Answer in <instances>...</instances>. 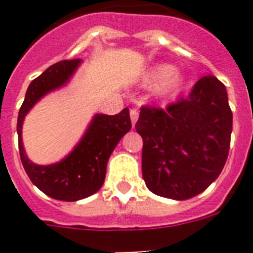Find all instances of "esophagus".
Wrapping results in <instances>:
<instances>
[{
	"instance_id": "obj_1",
	"label": "esophagus",
	"mask_w": 253,
	"mask_h": 253,
	"mask_svg": "<svg viewBox=\"0 0 253 253\" xmlns=\"http://www.w3.org/2000/svg\"><path fill=\"white\" fill-rule=\"evenodd\" d=\"M130 118H131V123H132V126H134L136 121L139 118V111L136 109H131L130 110Z\"/></svg>"
}]
</instances>
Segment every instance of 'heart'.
I'll return each mask as SVG.
<instances>
[{
  "mask_svg": "<svg viewBox=\"0 0 253 253\" xmlns=\"http://www.w3.org/2000/svg\"><path fill=\"white\" fill-rule=\"evenodd\" d=\"M143 84L146 86H155V95L159 98H167L177 94L184 87L185 76L174 71L170 64H159L150 69L143 77Z\"/></svg>",
  "mask_w": 253,
  "mask_h": 253,
  "instance_id": "b5f03b06",
  "label": "heart"
}]
</instances>
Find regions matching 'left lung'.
I'll list each match as a JSON object with an SVG mask.
<instances>
[{
    "label": "left lung",
    "mask_w": 253,
    "mask_h": 253,
    "mask_svg": "<svg viewBox=\"0 0 253 253\" xmlns=\"http://www.w3.org/2000/svg\"><path fill=\"white\" fill-rule=\"evenodd\" d=\"M143 139L142 172L158 196L184 201L222 172L230 150L232 113L216 77L197 81L190 94L167 109L143 106L136 125Z\"/></svg>",
    "instance_id": "left-lung-1"
}]
</instances>
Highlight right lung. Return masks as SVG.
Masks as SVG:
<instances>
[{"mask_svg": "<svg viewBox=\"0 0 253 253\" xmlns=\"http://www.w3.org/2000/svg\"><path fill=\"white\" fill-rule=\"evenodd\" d=\"M81 61V59L59 61L31 81L17 122L19 155L31 182L51 198L67 202L83 200L98 192L105 181L111 152L123 135L131 130L127 107L115 115L95 114L80 142L63 160L49 166H39L27 158L22 142L25 117L42 97L68 84Z\"/></svg>", "mask_w": 253, "mask_h": 253, "instance_id": "1", "label": "right lung"}]
</instances>
